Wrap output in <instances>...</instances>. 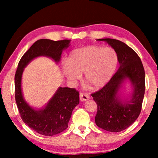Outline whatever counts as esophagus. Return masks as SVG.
Returning a JSON list of instances; mask_svg holds the SVG:
<instances>
[{
    "label": "esophagus",
    "mask_w": 158,
    "mask_h": 158,
    "mask_svg": "<svg viewBox=\"0 0 158 158\" xmlns=\"http://www.w3.org/2000/svg\"><path fill=\"white\" fill-rule=\"evenodd\" d=\"M79 98H80V100L84 102L87 100H89L90 96L85 93H80Z\"/></svg>",
    "instance_id": "34e87169"
}]
</instances>
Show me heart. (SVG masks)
<instances>
[{
    "mask_svg": "<svg viewBox=\"0 0 158 158\" xmlns=\"http://www.w3.org/2000/svg\"><path fill=\"white\" fill-rule=\"evenodd\" d=\"M118 62L117 52L113 48L87 46L69 53L63 71L71 84H75L84 73L85 81L93 89H100L114 75Z\"/></svg>",
    "mask_w": 158,
    "mask_h": 158,
    "instance_id": "1",
    "label": "heart"
}]
</instances>
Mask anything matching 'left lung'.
I'll return each instance as SVG.
<instances>
[{"label": "left lung", "mask_w": 158, "mask_h": 158, "mask_svg": "<svg viewBox=\"0 0 158 158\" xmlns=\"http://www.w3.org/2000/svg\"><path fill=\"white\" fill-rule=\"evenodd\" d=\"M105 41L116 51L120 67L109 81L91 95L98 106L95 123L111 132H118L130 127L139 116L145 93V71L141 59L132 48L120 40L111 38ZM133 86L130 101H123L118 91L125 79Z\"/></svg>", "instance_id": "8db88e82"}]
</instances>
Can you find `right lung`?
<instances>
[{
	"instance_id": "1",
	"label": "right lung",
	"mask_w": 158,
	"mask_h": 158,
	"mask_svg": "<svg viewBox=\"0 0 158 158\" xmlns=\"http://www.w3.org/2000/svg\"><path fill=\"white\" fill-rule=\"evenodd\" d=\"M70 41L48 39L36 41L21 57L15 76V100L21 119L32 130L48 137L68 128L72 112L79 102V92L68 87L58 88L45 107L35 110L28 105L23 97L21 77L26 66L35 58L43 56L59 62L63 50L69 47Z\"/></svg>"
}]
</instances>
